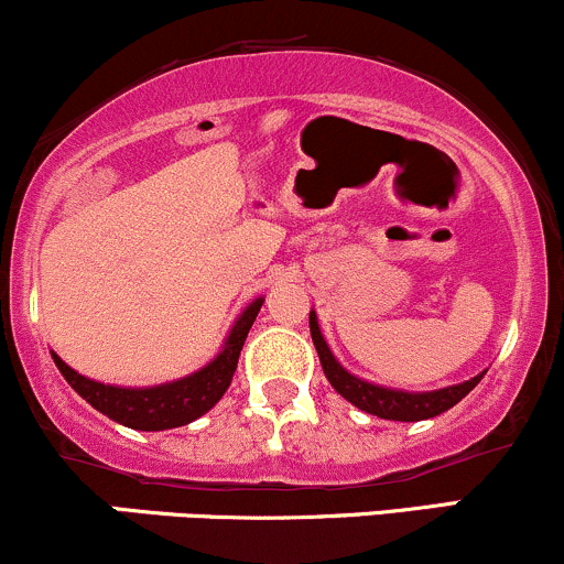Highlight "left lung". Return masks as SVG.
Returning <instances> with one entry per match:
<instances>
[{
  "label": "left lung",
  "instance_id": "left-lung-1",
  "mask_svg": "<svg viewBox=\"0 0 564 564\" xmlns=\"http://www.w3.org/2000/svg\"><path fill=\"white\" fill-rule=\"evenodd\" d=\"M311 324V340H314L316 354H319L322 369L327 375V380L333 382V388L343 399L359 406L361 412L380 416V420H395V422H420L430 420V416H438L443 412L459 403L465 395L482 380V375L473 377V380L459 382V386L430 390V393H403V390H390L372 386V382L359 380L356 375H350L348 369H343L340 364L335 361L333 350L327 348L324 337L319 333V324H316V314L311 311L308 314Z\"/></svg>",
  "mask_w": 564,
  "mask_h": 564
}]
</instances>
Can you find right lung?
I'll use <instances>...</instances> for the list:
<instances>
[{
  "mask_svg": "<svg viewBox=\"0 0 564 564\" xmlns=\"http://www.w3.org/2000/svg\"><path fill=\"white\" fill-rule=\"evenodd\" d=\"M261 303L263 297H258L256 303H250V306L242 311V316L237 319L235 327H231L227 346H224L221 354H218L208 367L184 377V380L169 382V386H105V382H95L89 380V377L73 372L57 354H52V359H55L57 369L63 372L65 380H68V386L76 390L82 399L89 401L97 412L108 414L110 420L134 430L182 427L189 425L197 416H203L208 409H214L218 399L227 393L231 377H235L237 359H240V350L245 346V337H248V329L253 327L258 311H261Z\"/></svg>",
  "mask_w": 564,
  "mask_h": 564,
  "instance_id": "add662e5",
  "label": "right lung"
}]
</instances>
